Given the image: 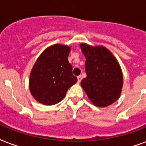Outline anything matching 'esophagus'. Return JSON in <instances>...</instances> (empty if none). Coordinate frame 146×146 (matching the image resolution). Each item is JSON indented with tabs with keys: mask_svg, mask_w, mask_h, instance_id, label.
Returning <instances> with one entry per match:
<instances>
[{
	"mask_svg": "<svg viewBox=\"0 0 146 146\" xmlns=\"http://www.w3.org/2000/svg\"><path fill=\"white\" fill-rule=\"evenodd\" d=\"M77 80H78V82L80 83V82H81V80H82V76H78Z\"/></svg>",
	"mask_w": 146,
	"mask_h": 146,
	"instance_id": "1",
	"label": "esophagus"
}]
</instances>
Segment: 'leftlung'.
<instances>
[{"instance_id":"8db88e82","label":"left lung","mask_w":146,"mask_h":146,"mask_svg":"<svg viewBox=\"0 0 146 146\" xmlns=\"http://www.w3.org/2000/svg\"><path fill=\"white\" fill-rule=\"evenodd\" d=\"M86 57L87 76L81 86L92 103L106 107L120 97L123 87V74L117 60L111 51L103 46L80 45Z\"/></svg>"}]
</instances>
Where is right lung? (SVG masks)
Masks as SVG:
<instances>
[{
    "mask_svg": "<svg viewBox=\"0 0 146 146\" xmlns=\"http://www.w3.org/2000/svg\"><path fill=\"white\" fill-rule=\"evenodd\" d=\"M70 51V47L54 44L45 49L35 62L29 78V89L40 103L57 104L77 82L68 61Z\"/></svg>",
    "mask_w": 146,
    "mask_h": 146,
    "instance_id": "right-lung-1",
    "label": "right lung"
}]
</instances>
